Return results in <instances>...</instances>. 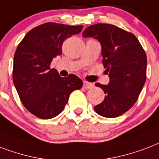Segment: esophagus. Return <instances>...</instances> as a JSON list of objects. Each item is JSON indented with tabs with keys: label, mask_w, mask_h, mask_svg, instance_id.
Masks as SVG:
<instances>
[{
	"label": "esophagus",
	"mask_w": 159,
	"mask_h": 159,
	"mask_svg": "<svg viewBox=\"0 0 159 159\" xmlns=\"http://www.w3.org/2000/svg\"><path fill=\"white\" fill-rule=\"evenodd\" d=\"M93 87V84L92 83L87 82V81H84V89H91Z\"/></svg>",
	"instance_id": "esophagus-1"
}]
</instances>
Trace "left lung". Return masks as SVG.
<instances>
[{"mask_svg": "<svg viewBox=\"0 0 159 159\" xmlns=\"http://www.w3.org/2000/svg\"><path fill=\"white\" fill-rule=\"evenodd\" d=\"M83 37L94 38L100 42L102 62L109 76L107 85L95 84L104 90L105 98L93 109L103 117L120 116L132 108L144 85V50L134 34L114 25H92L84 30Z\"/></svg>", "mask_w": 159, "mask_h": 159, "instance_id": "1", "label": "left lung"}]
</instances>
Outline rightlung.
<instances>
[{
  "label": "right lung",
  "instance_id": "add662e5",
  "mask_svg": "<svg viewBox=\"0 0 159 159\" xmlns=\"http://www.w3.org/2000/svg\"><path fill=\"white\" fill-rule=\"evenodd\" d=\"M83 25H67L48 22L30 30L18 45L14 55L13 82L25 109L42 119L60 114L74 90L83 81L70 74L62 78L52 60L62 53L66 38L80 32Z\"/></svg>",
  "mask_w": 159,
  "mask_h": 159
}]
</instances>
